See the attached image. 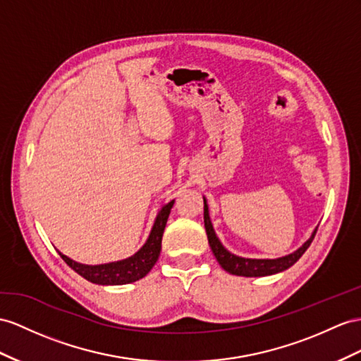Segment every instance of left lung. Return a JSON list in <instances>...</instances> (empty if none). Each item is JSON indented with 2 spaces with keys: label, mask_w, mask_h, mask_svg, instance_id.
<instances>
[{
  "label": "left lung",
  "mask_w": 361,
  "mask_h": 361,
  "mask_svg": "<svg viewBox=\"0 0 361 361\" xmlns=\"http://www.w3.org/2000/svg\"><path fill=\"white\" fill-rule=\"evenodd\" d=\"M204 200V227H206V233H207V239H209V245L214 252L218 264L223 267V269L235 276H244V277H261V276H270V274H276L288 270L291 265H294L300 259V256L307 252V248L311 245L314 236H316L317 227L314 228V232L311 233V236L305 241L298 250L285 255L281 257H274V259H255V257H241L236 256L233 253H230L227 248L221 244V241L218 239L214 226H212L210 221V215H209V206H207V200L202 197Z\"/></svg>",
  "instance_id": "obj_1"
}]
</instances>
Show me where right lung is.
<instances>
[{
    "label": "right lung",
    "mask_w": 361,
    "mask_h": 361,
    "mask_svg": "<svg viewBox=\"0 0 361 361\" xmlns=\"http://www.w3.org/2000/svg\"><path fill=\"white\" fill-rule=\"evenodd\" d=\"M175 200H171L168 204H164L159 214L155 216L154 226L147 236L143 247L134 253L133 256L126 257L122 261L108 262V264H99V265H87L70 259L68 256L61 255L63 261L70 265L73 270L80 274L84 279L97 283V285H125L135 281H140L147 273L152 270L155 262L159 261V256L161 252V238L166 223L171 214V209L173 206Z\"/></svg>",
    "instance_id": "add662e5"
}]
</instances>
